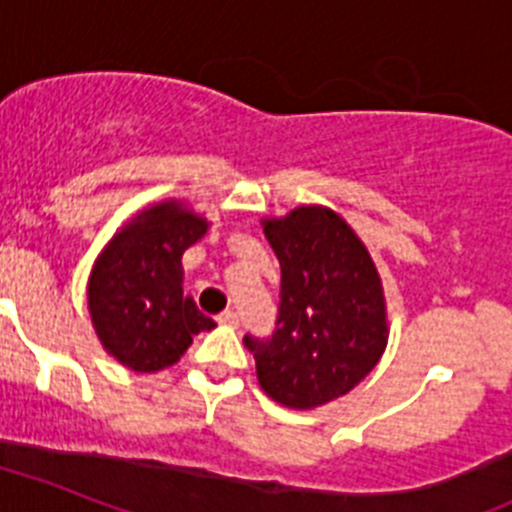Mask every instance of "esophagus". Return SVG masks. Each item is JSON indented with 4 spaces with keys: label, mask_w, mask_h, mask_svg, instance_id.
Masks as SVG:
<instances>
[{
    "label": "esophagus",
    "mask_w": 512,
    "mask_h": 512,
    "mask_svg": "<svg viewBox=\"0 0 512 512\" xmlns=\"http://www.w3.org/2000/svg\"><path fill=\"white\" fill-rule=\"evenodd\" d=\"M218 322H221V325H231V328H236V325H239V315H236L234 309H226V312L218 315Z\"/></svg>",
    "instance_id": "1"
}]
</instances>
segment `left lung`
<instances>
[{"mask_svg": "<svg viewBox=\"0 0 512 512\" xmlns=\"http://www.w3.org/2000/svg\"><path fill=\"white\" fill-rule=\"evenodd\" d=\"M281 263V312L270 341L244 338L270 401L312 411L364 380L385 354L388 302L367 244L328 205L265 216Z\"/></svg>", "mask_w": 512, "mask_h": 512, "instance_id": "8db88e82", "label": "left lung"}]
</instances>
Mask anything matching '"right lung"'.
Wrapping results in <instances>:
<instances>
[{
    "instance_id": "obj_1",
    "label": "right lung",
    "mask_w": 512,
    "mask_h": 512,
    "mask_svg": "<svg viewBox=\"0 0 512 512\" xmlns=\"http://www.w3.org/2000/svg\"><path fill=\"white\" fill-rule=\"evenodd\" d=\"M210 221L182 197L143 205L103 244L90 268L85 302L101 349L137 375L174 367L192 336L216 322L184 294L182 255Z\"/></svg>"
}]
</instances>
